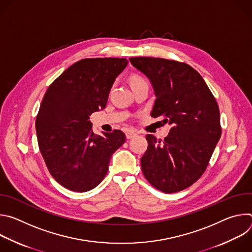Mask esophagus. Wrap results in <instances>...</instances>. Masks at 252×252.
Returning a JSON list of instances; mask_svg holds the SVG:
<instances>
[{
  "label": "esophagus",
  "instance_id": "1",
  "mask_svg": "<svg viewBox=\"0 0 252 252\" xmlns=\"http://www.w3.org/2000/svg\"><path fill=\"white\" fill-rule=\"evenodd\" d=\"M134 135H136V132H135V131H133V130H129V131H127V132L126 133V138H127V139L132 138Z\"/></svg>",
  "mask_w": 252,
  "mask_h": 252
}]
</instances>
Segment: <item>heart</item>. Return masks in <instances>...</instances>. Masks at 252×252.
Instances as JSON below:
<instances>
[{"instance_id": "1", "label": "heart", "mask_w": 252, "mask_h": 252, "mask_svg": "<svg viewBox=\"0 0 252 252\" xmlns=\"http://www.w3.org/2000/svg\"><path fill=\"white\" fill-rule=\"evenodd\" d=\"M141 83H147L145 78H142L141 76H139V75H132L130 77V84H131V86H135V85H138V84H141Z\"/></svg>"}]
</instances>
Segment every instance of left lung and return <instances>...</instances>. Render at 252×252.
<instances>
[{
	"label": "left lung",
	"mask_w": 252,
	"mask_h": 252,
	"mask_svg": "<svg viewBox=\"0 0 252 252\" xmlns=\"http://www.w3.org/2000/svg\"><path fill=\"white\" fill-rule=\"evenodd\" d=\"M152 83L153 118L171 126L163 140L147 134L141 169L157 189L172 193L193 185L205 171L221 135L219 104L202 77L187 64L152 57L130 58Z\"/></svg>",
	"instance_id": "1"
}]
</instances>
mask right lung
Wrapping results in <instances>:
<instances>
[{"label":"right lung","mask_w":252,"mask_h":252,"mask_svg":"<svg viewBox=\"0 0 252 252\" xmlns=\"http://www.w3.org/2000/svg\"><path fill=\"white\" fill-rule=\"evenodd\" d=\"M126 59H84L67 67L48 88L35 119L46 165L63 188L77 192L94 189L104 178L112 155L124 145L119 129L95 135L90 116L103 110Z\"/></svg>","instance_id":"right-lung-1"}]
</instances>
